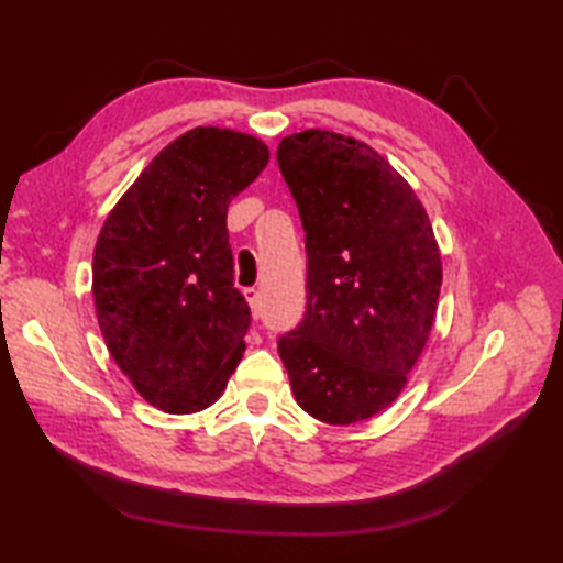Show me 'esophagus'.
Segmentation results:
<instances>
[{
    "label": "esophagus",
    "instance_id": "34e87169",
    "mask_svg": "<svg viewBox=\"0 0 563 563\" xmlns=\"http://www.w3.org/2000/svg\"><path fill=\"white\" fill-rule=\"evenodd\" d=\"M244 297L251 307V312H254V317H258L261 314V292L256 288H246Z\"/></svg>",
    "mask_w": 563,
    "mask_h": 563
}]
</instances>
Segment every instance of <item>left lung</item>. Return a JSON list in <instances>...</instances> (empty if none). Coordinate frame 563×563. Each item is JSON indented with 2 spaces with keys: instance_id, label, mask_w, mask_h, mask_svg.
<instances>
[{
  "instance_id": "obj_1",
  "label": "left lung",
  "mask_w": 563,
  "mask_h": 563,
  "mask_svg": "<svg viewBox=\"0 0 563 563\" xmlns=\"http://www.w3.org/2000/svg\"><path fill=\"white\" fill-rule=\"evenodd\" d=\"M300 210L307 312L278 341L302 409L331 426L385 411L435 321L442 261L413 188L365 142L331 130L280 140Z\"/></svg>"
}]
</instances>
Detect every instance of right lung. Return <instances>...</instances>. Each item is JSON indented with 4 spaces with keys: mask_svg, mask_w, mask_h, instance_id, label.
Returning <instances> with one entry per match:
<instances>
[{
    "mask_svg": "<svg viewBox=\"0 0 563 563\" xmlns=\"http://www.w3.org/2000/svg\"><path fill=\"white\" fill-rule=\"evenodd\" d=\"M268 159L254 135L188 130L101 227L91 283L101 333L140 397L166 413L208 409L242 361L251 312L234 288L227 208Z\"/></svg>",
    "mask_w": 563,
    "mask_h": 563,
    "instance_id": "1",
    "label": "right lung"
}]
</instances>
